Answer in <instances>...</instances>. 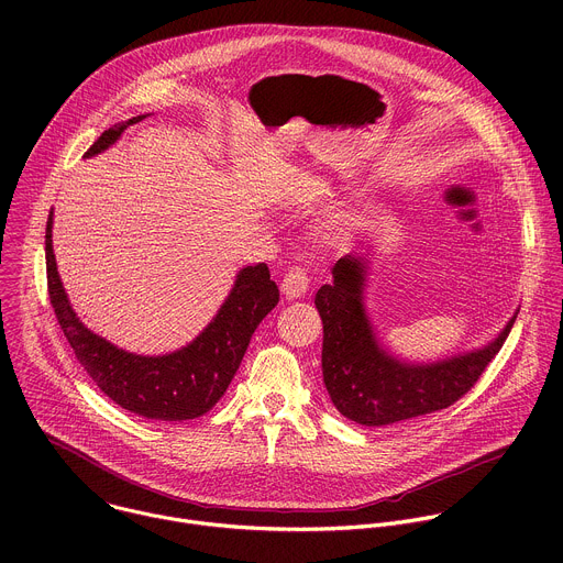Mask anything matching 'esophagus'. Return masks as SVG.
Here are the masks:
<instances>
[{
  "instance_id": "1",
  "label": "esophagus",
  "mask_w": 563,
  "mask_h": 563,
  "mask_svg": "<svg viewBox=\"0 0 563 563\" xmlns=\"http://www.w3.org/2000/svg\"><path fill=\"white\" fill-rule=\"evenodd\" d=\"M307 289H309V278H307L305 269H300V267H291V269L285 274L283 283H280V291H283V296H285L287 300L302 298V296L307 294Z\"/></svg>"
}]
</instances>
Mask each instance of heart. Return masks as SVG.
Returning <instances> with one entry per match:
<instances>
[{
	"instance_id": "heart-1",
	"label": "heart",
	"mask_w": 563,
	"mask_h": 563,
	"mask_svg": "<svg viewBox=\"0 0 563 563\" xmlns=\"http://www.w3.org/2000/svg\"><path fill=\"white\" fill-rule=\"evenodd\" d=\"M325 238H328V240L336 238V227H328V229H325Z\"/></svg>"
}]
</instances>
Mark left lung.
<instances>
[{"mask_svg": "<svg viewBox=\"0 0 563 563\" xmlns=\"http://www.w3.org/2000/svg\"><path fill=\"white\" fill-rule=\"evenodd\" d=\"M372 254H347L332 269V285L313 302L323 318V380L334 408L350 421L383 428L452 406L497 356L519 309L484 345L437 361H408L391 352L365 305Z\"/></svg>", "mask_w": 563, "mask_h": 563, "instance_id": "left-lung-1", "label": "left lung"}]
</instances>
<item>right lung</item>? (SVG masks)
Returning a JSON list of instances; mask_svg holds the SVG:
<instances>
[{"label": "right lung", "instance_id": "obj_1", "mask_svg": "<svg viewBox=\"0 0 563 563\" xmlns=\"http://www.w3.org/2000/svg\"><path fill=\"white\" fill-rule=\"evenodd\" d=\"M146 115L107 129L85 153L93 157ZM46 278L57 323L93 383L120 408L151 421H189L207 415L227 391L261 320L278 305V287L265 263L243 267L209 325L169 354L126 352L91 332L75 313L53 254V209L46 222Z\"/></svg>", "mask_w": 563, "mask_h": 563}]
</instances>
